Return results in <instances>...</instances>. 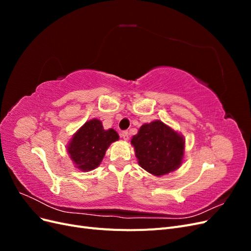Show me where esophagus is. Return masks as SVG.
Returning <instances> with one entry per match:
<instances>
[{"label":"esophagus","instance_id":"34e87169","mask_svg":"<svg viewBox=\"0 0 251 251\" xmlns=\"http://www.w3.org/2000/svg\"><path fill=\"white\" fill-rule=\"evenodd\" d=\"M130 133H128L127 131H124L123 133H121V137H123L124 140H128V138H130Z\"/></svg>","mask_w":251,"mask_h":251}]
</instances>
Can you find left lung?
Segmentation results:
<instances>
[{
    "label": "left lung",
    "instance_id": "obj_1",
    "mask_svg": "<svg viewBox=\"0 0 251 251\" xmlns=\"http://www.w3.org/2000/svg\"><path fill=\"white\" fill-rule=\"evenodd\" d=\"M142 169L155 176L176 171L184 155V138L160 120L143 125L131 140Z\"/></svg>",
    "mask_w": 251,
    "mask_h": 251
}]
</instances>
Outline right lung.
Wrapping results in <instances>:
<instances>
[{"label":"right lung","mask_w":251,"mask_h":251,"mask_svg":"<svg viewBox=\"0 0 251 251\" xmlns=\"http://www.w3.org/2000/svg\"><path fill=\"white\" fill-rule=\"evenodd\" d=\"M119 139L113 128L104 130L100 120H89L73 135L68 146L72 161L80 171L87 172L96 169L104 157L110 144Z\"/></svg>","instance_id":"obj_1"}]
</instances>
